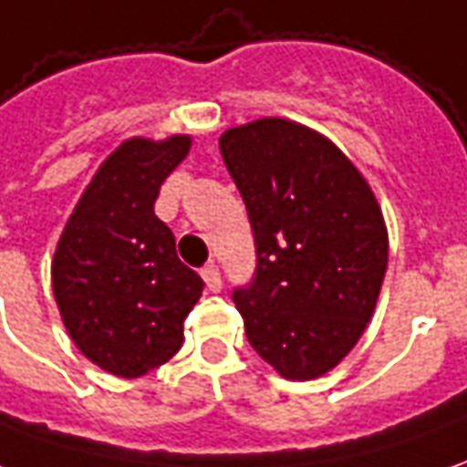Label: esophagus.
I'll use <instances>...</instances> for the list:
<instances>
[{
    "mask_svg": "<svg viewBox=\"0 0 467 467\" xmlns=\"http://www.w3.org/2000/svg\"><path fill=\"white\" fill-rule=\"evenodd\" d=\"M202 278H204V284H207L209 291H222V275H220V268L214 265V263H207L204 268H202Z\"/></svg>",
    "mask_w": 467,
    "mask_h": 467,
    "instance_id": "34e87169",
    "label": "esophagus"
}]
</instances>
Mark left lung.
I'll use <instances>...</instances> for the list:
<instances>
[{"label":"left lung","mask_w":467,"mask_h":467,"mask_svg":"<svg viewBox=\"0 0 467 467\" xmlns=\"http://www.w3.org/2000/svg\"><path fill=\"white\" fill-rule=\"evenodd\" d=\"M245 202L255 274L233 301L253 350L288 380L325 376L366 332L389 263L379 202L337 145L263 117L220 138Z\"/></svg>","instance_id":"left-lung-1"}]
</instances>
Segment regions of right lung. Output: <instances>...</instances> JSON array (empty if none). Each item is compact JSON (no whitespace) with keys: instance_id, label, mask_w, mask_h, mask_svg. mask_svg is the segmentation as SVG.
Segmentation results:
<instances>
[{"instance_id":"1","label":"right lung","mask_w":467,"mask_h":467,"mask_svg":"<svg viewBox=\"0 0 467 467\" xmlns=\"http://www.w3.org/2000/svg\"><path fill=\"white\" fill-rule=\"evenodd\" d=\"M189 148V135L122 142L81 193L53 255V294L71 340L119 379H140L179 353L183 319L204 288L153 209Z\"/></svg>"}]
</instances>
